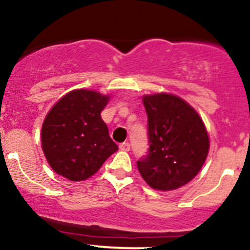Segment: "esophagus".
<instances>
[{
    "label": "esophagus",
    "instance_id": "1",
    "mask_svg": "<svg viewBox=\"0 0 250 250\" xmlns=\"http://www.w3.org/2000/svg\"><path fill=\"white\" fill-rule=\"evenodd\" d=\"M120 148L122 151H129L130 150V145H129V143H121L120 144Z\"/></svg>",
    "mask_w": 250,
    "mask_h": 250
}]
</instances>
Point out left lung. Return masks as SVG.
Returning a JSON list of instances; mask_svg holds the SVG:
<instances>
[{
  "label": "left lung",
  "instance_id": "obj_1",
  "mask_svg": "<svg viewBox=\"0 0 250 250\" xmlns=\"http://www.w3.org/2000/svg\"><path fill=\"white\" fill-rule=\"evenodd\" d=\"M143 103L150 146L138 169L155 190H175L192 180L206 162L208 133L196 110L176 95H145Z\"/></svg>",
  "mask_w": 250,
  "mask_h": 250
}]
</instances>
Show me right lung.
Returning <instances> with one entry per match:
<instances>
[{
	"label": "right lung",
	"mask_w": 250,
	"mask_h": 250,
	"mask_svg": "<svg viewBox=\"0 0 250 250\" xmlns=\"http://www.w3.org/2000/svg\"><path fill=\"white\" fill-rule=\"evenodd\" d=\"M109 99L95 90L76 89L50 109L41 141L55 173L71 181L85 180L118 150L100 116Z\"/></svg>",
	"instance_id": "obj_1"
}]
</instances>
